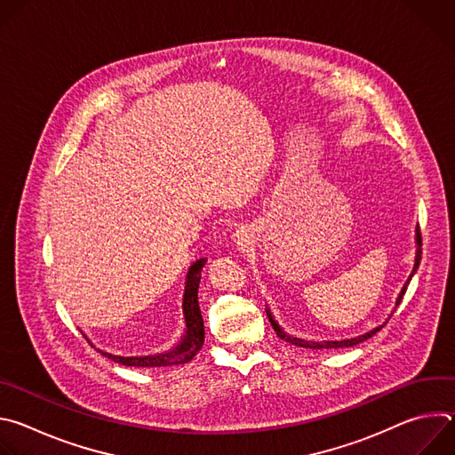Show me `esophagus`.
Listing matches in <instances>:
<instances>
[{
    "mask_svg": "<svg viewBox=\"0 0 455 455\" xmlns=\"http://www.w3.org/2000/svg\"><path fill=\"white\" fill-rule=\"evenodd\" d=\"M235 241H237V244H243V243H246V241H248V234H246V230H244V228L235 230Z\"/></svg>",
    "mask_w": 455,
    "mask_h": 455,
    "instance_id": "obj_1",
    "label": "esophagus"
}]
</instances>
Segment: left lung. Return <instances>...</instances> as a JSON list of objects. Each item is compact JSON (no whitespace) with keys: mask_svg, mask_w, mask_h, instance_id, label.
<instances>
[{"mask_svg":"<svg viewBox=\"0 0 455 455\" xmlns=\"http://www.w3.org/2000/svg\"><path fill=\"white\" fill-rule=\"evenodd\" d=\"M416 243H418V251H416L414 270H412V274H411L409 281L405 283V286H403V290H402V293H400V297H398V300H396V306H400V302H402V299H403V295H405V291H407V286H409V283H411L412 275L416 274V270H418V267H419V261H421V232H419V228L416 230ZM267 313H268V318H270L272 328H274V331L277 333V337H279V339H283L284 342H290V344H293V346L306 347V349H340V347H353V346L362 344L363 340L371 339L372 335H376V333L383 328V326H378V328H374L372 331H369V333H365V335H360V337H356V339H347V340H328V342H326V340H323V342H313V340H304V339L290 337L288 333H284V331L279 328V323L274 320V316H272V313H270L268 309H267Z\"/></svg>","mask_w":455,"mask_h":455,"instance_id":"8db88e82","label":"left lung"}]
</instances>
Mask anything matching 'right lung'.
<instances>
[{
	"label": "right lung",
	"instance_id": "obj_1",
	"mask_svg": "<svg viewBox=\"0 0 455 455\" xmlns=\"http://www.w3.org/2000/svg\"><path fill=\"white\" fill-rule=\"evenodd\" d=\"M207 263V259H200V261L194 263L187 274L185 283V295H183V315L187 323V335L183 340L169 353L153 355V356H116L104 351L106 358L122 363L125 367H167V365H181L190 362L196 353L202 349L205 340V328H204V316L198 304V286L202 279V270Z\"/></svg>",
	"mask_w": 455,
	"mask_h": 455
}]
</instances>
